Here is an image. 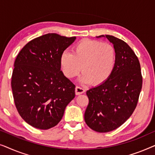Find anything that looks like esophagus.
<instances>
[{"label":"esophagus","instance_id":"obj_1","mask_svg":"<svg viewBox=\"0 0 155 155\" xmlns=\"http://www.w3.org/2000/svg\"><path fill=\"white\" fill-rule=\"evenodd\" d=\"M84 92H85V90L82 87H79V86H77L75 87V94L77 95L83 94Z\"/></svg>","mask_w":155,"mask_h":155}]
</instances>
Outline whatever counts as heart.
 <instances>
[{"mask_svg": "<svg viewBox=\"0 0 155 155\" xmlns=\"http://www.w3.org/2000/svg\"><path fill=\"white\" fill-rule=\"evenodd\" d=\"M116 64L114 47L108 43L84 39L73 48L72 54L62 53L60 66L63 75L71 79L83 73L80 82L97 86L110 78Z\"/></svg>", "mask_w": 155, "mask_h": 155, "instance_id": "obj_1", "label": "heart"}]
</instances>
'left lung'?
Listing matches in <instances>:
<instances>
[{"label":"left lung","instance_id":"8db88e82","mask_svg":"<svg viewBox=\"0 0 155 155\" xmlns=\"http://www.w3.org/2000/svg\"><path fill=\"white\" fill-rule=\"evenodd\" d=\"M106 37L114 44L116 64L104 83L87 91L89 104L84 113L87 125L99 133L115 130L130 118L143 84L140 64L132 48L114 36Z\"/></svg>","mask_w":155,"mask_h":155}]
</instances>
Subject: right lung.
<instances>
[{"mask_svg": "<svg viewBox=\"0 0 155 155\" xmlns=\"http://www.w3.org/2000/svg\"><path fill=\"white\" fill-rule=\"evenodd\" d=\"M49 33L28 42L15 61L11 87L15 104L25 122L47 130L62 118L75 96V85L61 71L60 57L74 42Z\"/></svg>", "mask_w": 155, "mask_h": 155, "instance_id": "obj_1", "label": "right lung"}]
</instances>
